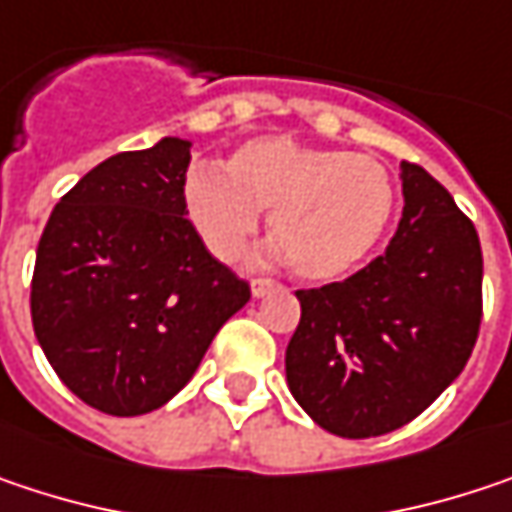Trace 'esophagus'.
Returning <instances> with one entry per match:
<instances>
[{
	"label": "esophagus",
	"mask_w": 512,
	"mask_h": 512,
	"mask_svg": "<svg viewBox=\"0 0 512 512\" xmlns=\"http://www.w3.org/2000/svg\"><path fill=\"white\" fill-rule=\"evenodd\" d=\"M272 290H278V281H272V278H252V296L255 299H263Z\"/></svg>",
	"instance_id": "esophagus-1"
}]
</instances>
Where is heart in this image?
<instances>
[{"instance_id":"obj_1","label":"heart","mask_w":512,"mask_h":512,"mask_svg":"<svg viewBox=\"0 0 512 512\" xmlns=\"http://www.w3.org/2000/svg\"><path fill=\"white\" fill-rule=\"evenodd\" d=\"M387 169L366 155L293 137L243 143L219 169H193L184 210L219 260H237L257 234L260 210L287 266L307 281H334L369 255L393 216Z\"/></svg>"}]
</instances>
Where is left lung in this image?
<instances>
[{"instance_id":"obj_1","label":"left lung","mask_w":512,"mask_h":512,"mask_svg":"<svg viewBox=\"0 0 512 512\" xmlns=\"http://www.w3.org/2000/svg\"><path fill=\"white\" fill-rule=\"evenodd\" d=\"M401 193L384 255L296 293L290 393L319 428L349 440L390 434L431 407L481 331L484 255L472 219L419 163H401Z\"/></svg>"}]
</instances>
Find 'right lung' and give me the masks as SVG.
<instances>
[{
    "instance_id": "add662e5",
    "label": "right lung",
    "mask_w": 512,
    "mask_h": 512,
    "mask_svg": "<svg viewBox=\"0 0 512 512\" xmlns=\"http://www.w3.org/2000/svg\"><path fill=\"white\" fill-rule=\"evenodd\" d=\"M190 143L163 137L93 166L37 243L31 322L58 378L108 416L163 407L252 290L184 210Z\"/></svg>"
}]
</instances>
